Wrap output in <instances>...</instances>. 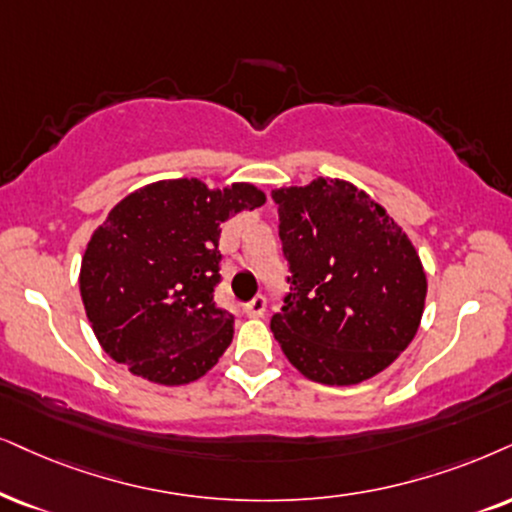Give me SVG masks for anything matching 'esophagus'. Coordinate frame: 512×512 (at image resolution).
<instances>
[{"label":"esophagus","instance_id":"34e87169","mask_svg":"<svg viewBox=\"0 0 512 512\" xmlns=\"http://www.w3.org/2000/svg\"><path fill=\"white\" fill-rule=\"evenodd\" d=\"M245 316H250V319H260V316H264V312H267V300H264L262 295H257L255 300H250L248 304L243 307Z\"/></svg>","mask_w":512,"mask_h":512}]
</instances>
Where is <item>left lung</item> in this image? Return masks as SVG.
I'll return each mask as SVG.
<instances>
[{
    "label": "left lung",
    "mask_w": 512,
    "mask_h": 512,
    "mask_svg": "<svg viewBox=\"0 0 512 512\" xmlns=\"http://www.w3.org/2000/svg\"><path fill=\"white\" fill-rule=\"evenodd\" d=\"M290 293L271 333L304 378L357 385L409 347L428 295L404 229L366 191L319 177L271 191Z\"/></svg>",
    "instance_id": "left-lung-1"
}]
</instances>
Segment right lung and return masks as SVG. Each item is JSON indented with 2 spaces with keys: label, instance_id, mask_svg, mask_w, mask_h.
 Instances as JSON below:
<instances>
[{
  "label": "right lung",
  "instance_id": "obj_1",
  "mask_svg": "<svg viewBox=\"0 0 512 512\" xmlns=\"http://www.w3.org/2000/svg\"><path fill=\"white\" fill-rule=\"evenodd\" d=\"M252 184L208 189L165 179L137 189L94 231L80 295L108 357L158 385H186L217 364L234 316L215 304L222 222L264 205Z\"/></svg>",
  "mask_w": 512,
  "mask_h": 512
}]
</instances>
